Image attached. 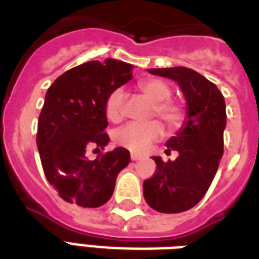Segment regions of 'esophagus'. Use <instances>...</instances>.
Instances as JSON below:
<instances>
[{
	"instance_id": "obj_1",
	"label": "esophagus",
	"mask_w": 259,
	"mask_h": 259,
	"mask_svg": "<svg viewBox=\"0 0 259 259\" xmlns=\"http://www.w3.org/2000/svg\"><path fill=\"white\" fill-rule=\"evenodd\" d=\"M130 158H132V161H139V159H141V155L140 154H132Z\"/></svg>"
}]
</instances>
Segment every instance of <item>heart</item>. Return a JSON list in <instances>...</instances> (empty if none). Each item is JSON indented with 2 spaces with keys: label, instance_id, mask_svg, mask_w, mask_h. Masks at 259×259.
Segmentation results:
<instances>
[{
  "label": "heart",
  "instance_id": "1",
  "mask_svg": "<svg viewBox=\"0 0 259 259\" xmlns=\"http://www.w3.org/2000/svg\"><path fill=\"white\" fill-rule=\"evenodd\" d=\"M140 90L150 97L154 101L152 113H157L163 123L169 129H175L183 120V109L178 102L169 100L172 94L170 85L161 79H146L140 81ZM123 90L115 89L108 96L105 111L107 116L111 120H119L122 118V108H123ZM162 136V126L158 120H151L146 123L130 122L122 127L115 130L113 141L118 146L127 148L133 152H141L146 150L150 143L158 140Z\"/></svg>",
  "mask_w": 259,
  "mask_h": 259
}]
</instances>
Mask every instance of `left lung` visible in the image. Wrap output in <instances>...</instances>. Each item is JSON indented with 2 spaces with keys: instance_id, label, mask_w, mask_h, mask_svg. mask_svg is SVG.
Segmentation results:
<instances>
[{
  "instance_id": "8db88e82",
  "label": "left lung",
  "mask_w": 259,
  "mask_h": 259,
  "mask_svg": "<svg viewBox=\"0 0 259 259\" xmlns=\"http://www.w3.org/2000/svg\"><path fill=\"white\" fill-rule=\"evenodd\" d=\"M179 84L186 98V119L166 141L168 151H178L175 161L152 157L157 172L143 183L147 204L163 213L185 212L197 205L209 189L223 155L226 105L212 81L185 66L148 69Z\"/></svg>"
}]
</instances>
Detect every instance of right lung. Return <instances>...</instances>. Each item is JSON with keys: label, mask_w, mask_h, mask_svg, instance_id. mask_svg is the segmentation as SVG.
I'll return each mask as SVG.
<instances>
[{"label": "right lung", "mask_w": 259, "mask_h": 259, "mask_svg": "<svg viewBox=\"0 0 259 259\" xmlns=\"http://www.w3.org/2000/svg\"><path fill=\"white\" fill-rule=\"evenodd\" d=\"M133 65L107 58L72 68L50 85L38 118L37 148L50 185L59 197L83 208L104 205L119 172L130 162L129 151L116 147L89 161L87 148L104 150L109 137L107 104L111 91L127 83Z\"/></svg>", "instance_id": "right-lung-1"}]
</instances>
